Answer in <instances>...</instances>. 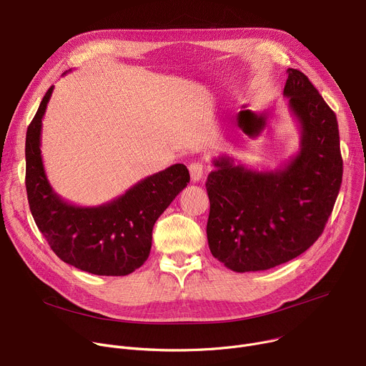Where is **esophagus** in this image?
<instances>
[{
	"label": "esophagus",
	"instance_id": "obj_1",
	"mask_svg": "<svg viewBox=\"0 0 366 366\" xmlns=\"http://www.w3.org/2000/svg\"><path fill=\"white\" fill-rule=\"evenodd\" d=\"M189 172H190V179L192 182H199L202 180V177H204V164L199 161H193L189 164Z\"/></svg>",
	"mask_w": 366,
	"mask_h": 366
}]
</instances>
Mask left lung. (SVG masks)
<instances>
[{
    "label": "left lung",
    "mask_w": 366,
    "mask_h": 366,
    "mask_svg": "<svg viewBox=\"0 0 366 366\" xmlns=\"http://www.w3.org/2000/svg\"><path fill=\"white\" fill-rule=\"evenodd\" d=\"M283 96L300 125L297 155L263 172L222 155L207 180L208 244L234 272L267 270L302 254L321 235L340 190L343 159L335 112L294 68H288Z\"/></svg>",
    "instance_id": "1"
}]
</instances>
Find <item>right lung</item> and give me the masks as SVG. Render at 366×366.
I'll return each mask as SVG.
<instances>
[{"label":"right lung","mask_w":366,"mask_h":366,"mask_svg":"<svg viewBox=\"0 0 366 366\" xmlns=\"http://www.w3.org/2000/svg\"><path fill=\"white\" fill-rule=\"evenodd\" d=\"M54 86L27 128L26 190L39 231L65 263L100 276H125L149 256L152 228L173 199L187 186L184 164H174L134 184L99 207H76L51 186L40 154V132Z\"/></svg>","instance_id":"right-lung-1"}]
</instances>
